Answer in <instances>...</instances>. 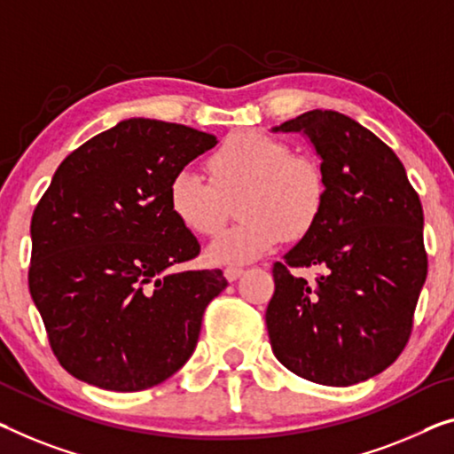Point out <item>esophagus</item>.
Segmentation results:
<instances>
[{
  "instance_id": "esophagus-1",
  "label": "esophagus",
  "mask_w": 454,
  "mask_h": 454,
  "mask_svg": "<svg viewBox=\"0 0 454 454\" xmlns=\"http://www.w3.org/2000/svg\"><path fill=\"white\" fill-rule=\"evenodd\" d=\"M242 270H245L242 267H226L224 269V277H226L230 283H232V281H236L242 275Z\"/></svg>"
}]
</instances>
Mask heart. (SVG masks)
<instances>
[{
    "instance_id": "1",
    "label": "heart",
    "mask_w": 454,
    "mask_h": 454,
    "mask_svg": "<svg viewBox=\"0 0 454 454\" xmlns=\"http://www.w3.org/2000/svg\"><path fill=\"white\" fill-rule=\"evenodd\" d=\"M209 181L179 171L168 184V209L193 234L214 236L239 201L240 224L207 248L214 265H247L269 254L283 239L300 240L320 220L326 204V175L309 154L256 132L228 137L206 160Z\"/></svg>"
}]
</instances>
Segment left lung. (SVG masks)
Returning <instances> with one entry per match:
<instances>
[{
    "mask_svg": "<svg viewBox=\"0 0 454 454\" xmlns=\"http://www.w3.org/2000/svg\"><path fill=\"white\" fill-rule=\"evenodd\" d=\"M273 132H303L326 175L317 224L275 262L267 306L270 348L308 381L347 387L402 355L428 273L424 212L402 160L373 132L312 110ZM316 266L314 282L294 268Z\"/></svg>",
    "mask_w": 454,
    "mask_h": 454,
    "instance_id": "left-lung-1",
    "label": "left lung"
}]
</instances>
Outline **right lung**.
Returning a JSON list of instances; mask_svg holds the SVG:
<instances>
[{
    "mask_svg": "<svg viewBox=\"0 0 454 454\" xmlns=\"http://www.w3.org/2000/svg\"><path fill=\"white\" fill-rule=\"evenodd\" d=\"M218 145L171 121L130 118L60 162L32 214L28 286L54 356L81 381L140 391L184 367L220 269L168 273L200 242L168 209V184Z\"/></svg>",
    "mask_w": 454,
    "mask_h": 454,
    "instance_id": "add662e5",
    "label": "right lung"
}]
</instances>
